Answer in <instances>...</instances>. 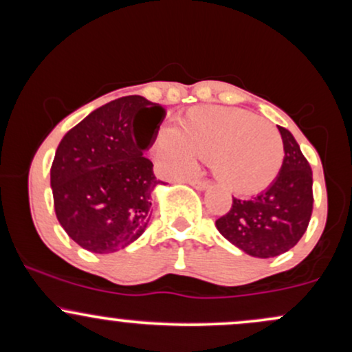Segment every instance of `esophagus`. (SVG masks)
Returning a JSON list of instances; mask_svg holds the SVG:
<instances>
[{
  "instance_id": "obj_1",
  "label": "esophagus",
  "mask_w": 352,
  "mask_h": 352,
  "mask_svg": "<svg viewBox=\"0 0 352 352\" xmlns=\"http://www.w3.org/2000/svg\"><path fill=\"white\" fill-rule=\"evenodd\" d=\"M188 184L192 185L193 188H197V190H207L208 187H210V182H207V180H188Z\"/></svg>"
}]
</instances>
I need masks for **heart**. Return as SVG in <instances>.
I'll use <instances>...</instances> for the list:
<instances>
[{
  "instance_id": "b5f03b06",
  "label": "heart",
  "mask_w": 352,
  "mask_h": 352,
  "mask_svg": "<svg viewBox=\"0 0 352 352\" xmlns=\"http://www.w3.org/2000/svg\"><path fill=\"white\" fill-rule=\"evenodd\" d=\"M155 155L170 177L210 160L215 179L228 192L253 195L273 184L285 160L280 132L268 120L235 107H195L165 127L155 139Z\"/></svg>"
}]
</instances>
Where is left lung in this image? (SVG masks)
<instances>
[{"mask_svg":"<svg viewBox=\"0 0 352 352\" xmlns=\"http://www.w3.org/2000/svg\"><path fill=\"white\" fill-rule=\"evenodd\" d=\"M285 147L283 167L260 195L233 199L217 230L250 256L272 258L292 250L308 228L313 212V172L292 132L278 127Z\"/></svg>","mask_w":352,"mask_h":352,"instance_id":"left-lung-1","label":"left lung"}]
</instances>
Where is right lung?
I'll return each mask as SVG.
<instances>
[{
    "label": "right lung",
    "mask_w": 352,
    "mask_h": 352,
    "mask_svg": "<svg viewBox=\"0 0 352 352\" xmlns=\"http://www.w3.org/2000/svg\"><path fill=\"white\" fill-rule=\"evenodd\" d=\"M144 110L156 116L139 135L135 120ZM165 114L142 96H125L92 111L59 142L51 167L56 217L87 252H119L147 228L153 190L162 182L144 152Z\"/></svg>",
    "instance_id": "right-lung-1"
}]
</instances>
